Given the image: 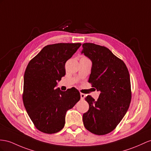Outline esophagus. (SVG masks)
Wrapping results in <instances>:
<instances>
[{
	"mask_svg": "<svg viewBox=\"0 0 151 151\" xmlns=\"http://www.w3.org/2000/svg\"><path fill=\"white\" fill-rule=\"evenodd\" d=\"M85 97H86V95L83 93H80V98L81 99H84Z\"/></svg>",
	"mask_w": 151,
	"mask_h": 151,
	"instance_id": "34e87169",
	"label": "esophagus"
}]
</instances>
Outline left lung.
<instances>
[{
	"instance_id": "obj_1",
	"label": "left lung",
	"mask_w": 151,
	"mask_h": 151,
	"mask_svg": "<svg viewBox=\"0 0 151 151\" xmlns=\"http://www.w3.org/2000/svg\"><path fill=\"white\" fill-rule=\"evenodd\" d=\"M81 53L92 62L88 82L100 92L98 100L86 98L89 109L83 115L86 128L103 135L112 131L124 117L131 99L129 71L126 64L105 46L84 43Z\"/></svg>"
}]
</instances>
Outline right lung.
<instances>
[{
	"label": "right lung",
	"mask_w": 151,
	"mask_h": 151,
	"mask_svg": "<svg viewBox=\"0 0 151 151\" xmlns=\"http://www.w3.org/2000/svg\"><path fill=\"white\" fill-rule=\"evenodd\" d=\"M81 43H57L45 46L29 62L24 78L23 101L29 117L41 132H59L67 111L80 99L78 91L57 87L65 74V64Z\"/></svg>",
	"instance_id": "right-lung-1"
}]
</instances>
